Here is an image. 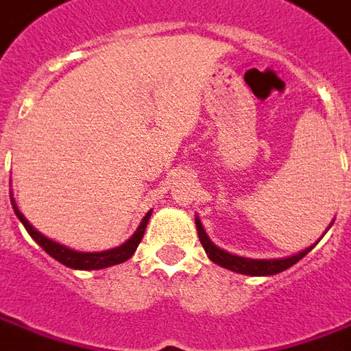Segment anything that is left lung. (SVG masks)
Masks as SVG:
<instances>
[{"instance_id": "8db88e82", "label": "left lung", "mask_w": 351, "mask_h": 351, "mask_svg": "<svg viewBox=\"0 0 351 351\" xmlns=\"http://www.w3.org/2000/svg\"><path fill=\"white\" fill-rule=\"evenodd\" d=\"M197 232H199V240H201L202 247L206 251V255L212 262H215L217 266H223V268L230 269V271H236V274L243 275H275L281 274L285 269H288L290 266H294L295 262H300L303 256L307 255L308 251L316 245H311V247L303 249L301 253L294 256H287V258H269V261H261V258H245V256L230 255L227 251H223L215 245L214 241L210 240L206 232H204V227L202 223L199 221V217H195Z\"/></svg>"}]
</instances>
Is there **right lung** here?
Returning a JSON list of instances; mask_svg holds the SVG:
<instances>
[{"label":"right lung","instance_id":"1","mask_svg":"<svg viewBox=\"0 0 351 351\" xmlns=\"http://www.w3.org/2000/svg\"><path fill=\"white\" fill-rule=\"evenodd\" d=\"M10 202H12V208H14V214L18 215V219L22 221V225L25 227V230L29 232V236L33 240L37 241L38 245L51 256L56 258L57 262L64 264L66 268L72 269H102V268H110V266H115V264H121V262H126L130 256L136 253L137 245L139 241L143 240V234H145V228H147V223L150 219V214L152 210L147 212V215L143 217L141 225L137 227V230L134 232V236L130 238L128 241H124L123 245H119L115 249H108V251H100V253H80V251H74V249H69L57 243V241L46 238L44 234H40L37 228L33 227L23 214L18 210L16 202L14 199L10 197Z\"/></svg>","mask_w":351,"mask_h":351}]
</instances>
